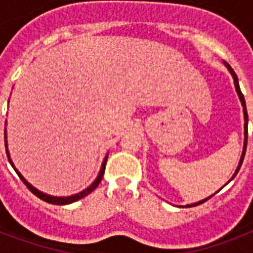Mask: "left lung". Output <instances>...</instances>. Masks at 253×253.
<instances>
[{"label":"left lung","instance_id":"left-lung-1","mask_svg":"<svg viewBox=\"0 0 253 253\" xmlns=\"http://www.w3.org/2000/svg\"><path fill=\"white\" fill-rule=\"evenodd\" d=\"M223 64H224V67L227 68L228 72L231 73L232 79H234V85H235V90H236V93H238V97H239L240 102H242V106H243V114H244V144H243V151H242V156H240L239 164H238V167H236L235 173H234L231 178H230V181H231L232 178H234V177H235L236 174H238V172H239L240 167H242V163H243L244 155H246V148H247V135H248V128H247V127H248V114H247V107H246V101H244V97H243V94H242V90H240L239 81H238V76H236V73L234 72V69H232L231 67H230V64H228V63L223 61ZM230 181H228V182H230ZM228 182H227V184H228ZM227 184H226V185H227ZM222 188H223V186H222ZM222 188H220V189H222ZM220 189H219V190H220ZM216 193H218V192H216ZM214 194H215V193H214ZM214 194H211V196L208 197V198H205V200L198 201V202H194V204L186 205V208H192V206H197V205L204 204L205 201H208L209 198H211V197L214 196Z\"/></svg>","mask_w":253,"mask_h":253}]
</instances>
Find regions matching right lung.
Segmentation results:
<instances>
[{
    "mask_svg": "<svg viewBox=\"0 0 253 253\" xmlns=\"http://www.w3.org/2000/svg\"><path fill=\"white\" fill-rule=\"evenodd\" d=\"M6 125V122H5ZM5 147H6V155H7V159H9V163L11 164V167L14 168V170L17 172V174L19 177H21V180L23 181L26 184V186L31 190V192L35 194L37 197H39L41 200L45 201V202H48V204H52V205H68V204H72V202H76V201L81 200V198H84L85 196H87V194H90L93 190H94L97 186L99 185V182H101V180H102V176L103 173H105V167H106V162H107V156H109V154L105 156V159H103L102 162V166H101V169H99L98 172V176L95 177V180L91 182L89 186H87L86 189H84L83 192L80 193H76V194H72V196H65V197H57V196H51V194H47V193H43L41 192L39 189H37L35 186H33V185L30 184L29 181L26 180L25 177L22 176L21 172L18 170L17 168H15V166L13 164V160H11V158H10V154H9V150H7V139H6V128H5Z\"/></svg>",
    "mask_w": 253,
    "mask_h": 253,
    "instance_id": "add662e5",
    "label": "right lung"
}]
</instances>
